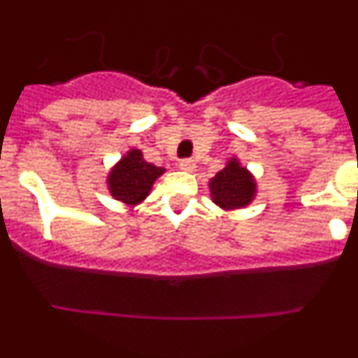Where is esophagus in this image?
Segmentation results:
<instances>
[{"mask_svg": "<svg viewBox=\"0 0 358 358\" xmlns=\"http://www.w3.org/2000/svg\"><path fill=\"white\" fill-rule=\"evenodd\" d=\"M179 169L185 170V172H194L195 170V161L194 159H182L179 163Z\"/></svg>", "mask_w": 358, "mask_h": 358, "instance_id": "obj_1", "label": "esophagus"}]
</instances>
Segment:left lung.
Here are the masks:
<instances>
[{"label":"left lung","mask_w":358,"mask_h":358,"mask_svg":"<svg viewBox=\"0 0 358 358\" xmlns=\"http://www.w3.org/2000/svg\"><path fill=\"white\" fill-rule=\"evenodd\" d=\"M211 199L222 210H238L251 204L256 195V181L252 173L231 157L227 164L210 181Z\"/></svg>","instance_id":"1"}]
</instances>
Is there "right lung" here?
I'll use <instances>...</instances> for the list:
<instances>
[{
    "label": "right lung",
    "instance_id": "right-lung-1",
    "mask_svg": "<svg viewBox=\"0 0 358 358\" xmlns=\"http://www.w3.org/2000/svg\"><path fill=\"white\" fill-rule=\"evenodd\" d=\"M163 173L164 169L147 163L141 150L132 148L113 166L107 176V185H109L110 195L116 201L125 202L127 206H136L147 199L152 185Z\"/></svg>",
    "mask_w": 358,
    "mask_h": 358
}]
</instances>
